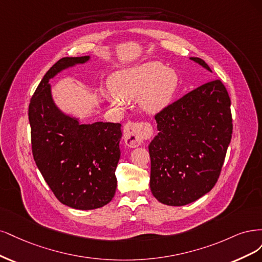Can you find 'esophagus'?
<instances>
[{
	"instance_id": "1",
	"label": "esophagus",
	"mask_w": 262,
	"mask_h": 262,
	"mask_svg": "<svg viewBox=\"0 0 262 262\" xmlns=\"http://www.w3.org/2000/svg\"><path fill=\"white\" fill-rule=\"evenodd\" d=\"M154 128L148 122H127L124 126L123 139L126 146L135 148L140 146L143 140L149 139Z\"/></svg>"
}]
</instances>
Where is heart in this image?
Listing matches in <instances>:
<instances>
[{
    "instance_id": "obj_1",
    "label": "heart",
    "mask_w": 262,
    "mask_h": 262,
    "mask_svg": "<svg viewBox=\"0 0 262 262\" xmlns=\"http://www.w3.org/2000/svg\"><path fill=\"white\" fill-rule=\"evenodd\" d=\"M114 94L107 100L121 106L124 100L140 98L145 111L157 113L170 104L179 85V77L173 70L160 62H147L116 73L110 81Z\"/></svg>"
}]
</instances>
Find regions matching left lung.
<instances>
[{
	"instance_id": "8db88e82",
	"label": "left lung",
	"mask_w": 262,
	"mask_h": 262,
	"mask_svg": "<svg viewBox=\"0 0 262 262\" xmlns=\"http://www.w3.org/2000/svg\"><path fill=\"white\" fill-rule=\"evenodd\" d=\"M212 72L199 57H190ZM158 135L149 145L150 188L167 206L206 195L220 176L233 121L231 99L220 79L191 90L156 114Z\"/></svg>"
}]
</instances>
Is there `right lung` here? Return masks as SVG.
Listing matches in <instances>:
<instances>
[{"instance_id":"obj_1","label":"right lung","mask_w":262,"mask_h":262,"mask_svg":"<svg viewBox=\"0 0 262 262\" xmlns=\"http://www.w3.org/2000/svg\"><path fill=\"white\" fill-rule=\"evenodd\" d=\"M89 56L63 57L40 81L28 108L35 162L54 196L79 210L105 206L116 190L121 157L120 123L79 124L54 104L49 80Z\"/></svg>"}]
</instances>
